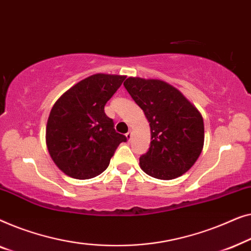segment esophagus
<instances>
[{
    "mask_svg": "<svg viewBox=\"0 0 251 251\" xmlns=\"http://www.w3.org/2000/svg\"><path fill=\"white\" fill-rule=\"evenodd\" d=\"M126 139H127V141H130V139H132V132L126 133Z\"/></svg>",
    "mask_w": 251,
    "mask_h": 251,
    "instance_id": "34e87169",
    "label": "esophagus"
}]
</instances>
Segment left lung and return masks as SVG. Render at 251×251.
Here are the masks:
<instances>
[{
  "label": "left lung",
  "instance_id": "left-lung-1",
  "mask_svg": "<svg viewBox=\"0 0 251 251\" xmlns=\"http://www.w3.org/2000/svg\"><path fill=\"white\" fill-rule=\"evenodd\" d=\"M124 86L150 123V148L140 157L142 171L158 179L188 172L203 148V119L198 109L164 80L128 77Z\"/></svg>",
  "mask_w": 251,
  "mask_h": 251
}]
</instances>
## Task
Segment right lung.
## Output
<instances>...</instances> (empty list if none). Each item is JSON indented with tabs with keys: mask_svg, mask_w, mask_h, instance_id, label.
<instances>
[{
	"mask_svg": "<svg viewBox=\"0 0 251 251\" xmlns=\"http://www.w3.org/2000/svg\"><path fill=\"white\" fill-rule=\"evenodd\" d=\"M126 76L95 74L65 92L51 109L47 125L49 153L66 175L89 179L100 175L125 135L114 128L104 105Z\"/></svg>",
	"mask_w": 251,
	"mask_h": 251,
	"instance_id": "obj_1",
	"label": "right lung"
}]
</instances>
